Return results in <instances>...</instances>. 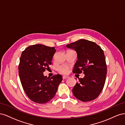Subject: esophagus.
Instances as JSON below:
<instances>
[{"instance_id":"obj_1","label":"esophagus","mask_w":125,"mask_h":125,"mask_svg":"<svg viewBox=\"0 0 125 125\" xmlns=\"http://www.w3.org/2000/svg\"><path fill=\"white\" fill-rule=\"evenodd\" d=\"M68 78H69V77L66 76V75H63V76H62V78H63V79H66Z\"/></svg>"}]
</instances>
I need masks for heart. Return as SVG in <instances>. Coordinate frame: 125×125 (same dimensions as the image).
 Masks as SVG:
<instances>
[{"instance_id": "obj_1", "label": "heart", "mask_w": 125, "mask_h": 125, "mask_svg": "<svg viewBox=\"0 0 125 125\" xmlns=\"http://www.w3.org/2000/svg\"><path fill=\"white\" fill-rule=\"evenodd\" d=\"M58 70L60 73H66L68 70V68L66 65H60L58 67Z\"/></svg>"}]
</instances>
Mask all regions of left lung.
Segmentation results:
<instances>
[{"label": "left lung", "mask_w": 125, "mask_h": 125, "mask_svg": "<svg viewBox=\"0 0 125 125\" xmlns=\"http://www.w3.org/2000/svg\"><path fill=\"white\" fill-rule=\"evenodd\" d=\"M66 47L77 53L78 60L73 73L79 74L83 72L85 75L83 78L79 79L73 87L74 96L82 102L95 99L103 90L106 77L107 66L103 51L95 43L84 39L68 44Z\"/></svg>", "instance_id": "8db88e82"}]
</instances>
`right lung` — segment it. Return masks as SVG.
<instances>
[{
	"label": "right lung",
	"instance_id": "add662e5",
	"mask_svg": "<svg viewBox=\"0 0 125 125\" xmlns=\"http://www.w3.org/2000/svg\"><path fill=\"white\" fill-rule=\"evenodd\" d=\"M56 51L55 47L44 45H31L22 52L19 65V74L26 95L39 104L51 100L62 80L60 74L47 77L43 73L50 69L49 65Z\"/></svg>",
	"mask_w": 125,
	"mask_h": 125
}]
</instances>
